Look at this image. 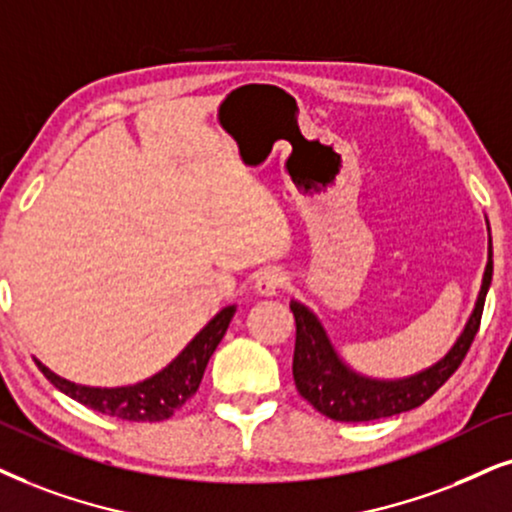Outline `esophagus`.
<instances>
[{
  "mask_svg": "<svg viewBox=\"0 0 512 512\" xmlns=\"http://www.w3.org/2000/svg\"><path fill=\"white\" fill-rule=\"evenodd\" d=\"M283 283H286V276H283L281 271L267 269L255 278V293L262 295V297H271L283 288Z\"/></svg>",
  "mask_w": 512,
  "mask_h": 512,
  "instance_id": "esophagus-1",
  "label": "esophagus"
}]
</instances>
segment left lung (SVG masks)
<instances>
[{
  "label": "left lung",
  "mask_w": 512,
  "mask_h": 512,
  "mask_svg": "<svg viewBox=\"0 0 512 512\" xmlns=\"http://www.w3.org/2000/svg\"><path fill=\"white\" fill-rule=\"evenodd\" d=\"M491 274H494V262H491L489 234V255L482 274V286L463 331L458 333L454 345L446 349L444 357H439L435 364L420 368L411 375H401V378H373V375L359 373L357 368L349 366L335 349L333 340L328 338V331L323 328L319 316L300 300H290L297 326L293 354V378L297 392L323 416L342 420V423H364V420L387 418L394 413L416 409L454 375L468 354L477 328H480Z\"/></svg>",
  "instance_id": "left-lung-1"
}]
</instances>
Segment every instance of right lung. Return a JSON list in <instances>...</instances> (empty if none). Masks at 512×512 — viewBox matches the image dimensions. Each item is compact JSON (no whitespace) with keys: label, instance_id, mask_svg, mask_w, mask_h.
Masks as SVG:
<instances>
[{"label":"right lung","instance_id":"right-lung-1","mask_svg":"<svg viewBox=\"0 0 512 512\" xmlns=\"http://www.w3.org/2000/svg\"><path fill=\"white\" fill-rule=\"evenodd\" d=\"M236 314V304H226L212 319L205 323L200 331L193 335V340L174 357L165 368L153 373L151 378L139 380L134 385L122 387H92L80 385L73 380L61 378L35 359L40 371L47 375V380L56 390L68 394L70 399L80 401L89 409L115 416L122 420H134V423H155V420L170 418L174 411L189 401L198 392L200 380H203L205 366L222 338L226 335L231 319Z\"/></svg>","mask_w":512,"mask_h":512}]
</instances>
